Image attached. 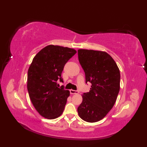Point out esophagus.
<instances>
[{"instance_id": "1", "label": "esophagus", "mask_w": 147, "mask_h": 147, "mask_svg": "<svg viewBox=\"0 0 147 147\" xmlns=\"http://www.w3.org/2000/svg\"><path fill=\"white\" fill-rule=\"evenodd\" d=\"M70 93L71 94H78V91L73 90V89H71V90H70Z\"/></svg>"}]
</instances>
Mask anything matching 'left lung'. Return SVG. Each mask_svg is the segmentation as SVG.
<instances>
[{"instance_id":"1","label":"left lung","mask_w":147,"mask_h":147,"mask_svg":"<svg viewBox=\"0 0 147 147\" xmlns=\"http://www.w3.org/2000/svg\"><path fill=\"white\" fill-rule=\"evenodd\" d=\"M78 60L86 75V83L91 84L82 95L78 107L82 119L95 123L102 119L115 103L120 89V71L115 61L106 52L79 49Z\"/></svg>"}]
</instances>
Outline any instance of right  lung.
<instances>
[{
  "label": "right lung",
  "mask_w": 147,
  "mask_h": 147,
  "mask_svg": "<svg viewBox=\"0 0 147 147\" xmlns=\"http://www.w3.org/2000/svg\"><path fill=\"white\" fill-rule=\"evenodd\" d=\"M76 51L58 45H48L41 49L32 60L28 71L27 89L32 103L43 117L54 119L64 110L69 91L63 86L58 88V81L63 82L64 66Z\"/></svg>",
  "instance_id": "1"
}]
</instances>
